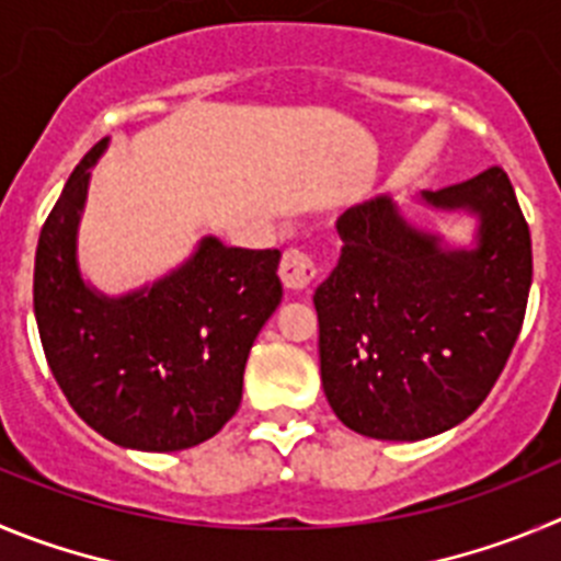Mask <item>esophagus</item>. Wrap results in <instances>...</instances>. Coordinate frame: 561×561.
<instances>
[{
    "instance_id": "1",
    "label": "esophagus",
    "mask_w": 561,
    "mask_h": 561,
    "mask_svg": "<svg viewBox=\"0 0 561 561\" xmlns=\"http://www.w3.org/2000/svg\"><path fill=\"white\" fill-rule=\"evenodd\" d=\"M279 279L287 290L301 293L312 285V279H316V265H312L310 256L301 254V251H285L279 265Z\"/></svg>"
}]
</instances>
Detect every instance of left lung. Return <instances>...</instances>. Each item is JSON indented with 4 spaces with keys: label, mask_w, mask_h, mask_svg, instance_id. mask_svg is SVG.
<instances>
[{
    "label": "left lung",
    "mask_w": 561,
    "mask_h": 561,
    "mask_svg": "<svg viewBox=\"0 0 561 561\" xmlns=\"http://www.w3.org/2000/svg\"><path fill=\"white\" fill-rule=\"evenodd\" d=\"M413 204L476 218L472 245L377 195L337 218L341 260L312 296L327 402L350 431L382 442L431 438L478 411L531 290V234L501 168Z\"/></svg>",
    "instance_id": "obj_1"
}]
</instances>
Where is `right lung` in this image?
Segmentation results:
<instances>
[{"label":"right lung","mask_w":561,"mask_h":561,"mask_svg":"<svg viewBox=\"0 0 561 561\" xmlns=\"http://www.w3.org/2000/svg\"><path fill=\"white\" fill-rule=\"evenodd\" d=\"M105 148L108 139L80 159L38 237L35 324L85 425L130 450H186L240 408L249 352L282 301V254L206 234L156 282L119 296L98 290L80 271L78 234Z\"/></svg>","instance_id":"right-lung-1"}]
</instances>
